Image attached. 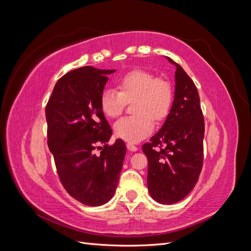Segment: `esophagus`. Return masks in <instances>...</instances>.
Masks as SVG:
<instances>
[{"instance_id":"obj_1","label":"esophagus","mask_w":251,"mask_h":251,"mask_svg":"<svg viewBox=\"0 0 251 251\" xmlns=\"http://www.w3.org/2000/svg\"><path fill=\"white\" fill-rule=\"evenodd\" d=\"M126 148H127V150L128 151H136L138 150V148L135 146V144H133V143H126Z\"/></svg>"}]
</instances>
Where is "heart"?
I'll return each mask as SVG.
<instances>
[{
    "instance_id": "heart-1",
    "label": "heart",
    "mask_w": 251,
    "mask_h": 251,
    "mask_svg": "<svg viewBox=\"0 0 251 251\" xmlns=\"http://www.w3.org/2000/svg\"><path fill=\"white\" fill-rule=\"evenodd\" d=\"M117 90H104L100 109L105 116L118 117L126 102L133 100V116L124 117L114 125L117 137L127 142H139L153 132L154 119L163 121L172 110L174 89L169 79L147 70H132L117 80Z\"/></svg>"
}]
</instances>
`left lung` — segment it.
Masks as SVG:
<instances>
[{
  "label": "left lung",
  "instance_id": "1",
  "mask_svg": "<svg viewBox=\"0 0 251 251\" xmlns=\"http://www.w3.org/2000/svg\"><path fill=\"white\" fill-rule=\"evenodd\" d=\"M175 72V100L164 125L142 146L149 160L148 187L151 198L174 204L191 193L203 166L204 117L198 90L180 65Z\"/></svg>",
  "mask_w": 251,
  "mask_h": 251
}]
</instances>
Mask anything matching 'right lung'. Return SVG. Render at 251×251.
I'll list each match as a JSON object with an SVG mask.
<instances>
[{"instance_id": "add662e5", "label": "right lung", "mask_w": 251, "mask_h": 251, "mask_svg": "<svg viewBox=\"0 0 251 251\" xmlns=\"http://www.w3.org/2000/svg\"><path fill=\"white\" fill-rule=\"evenodd\" d=\"M115 70L81 67L60 77L46 105L48 147L60 182L89 206L107 203L115 193L126 144H109L111 126L100 109L108 74Z\"/></svg>"}]
</instances>
